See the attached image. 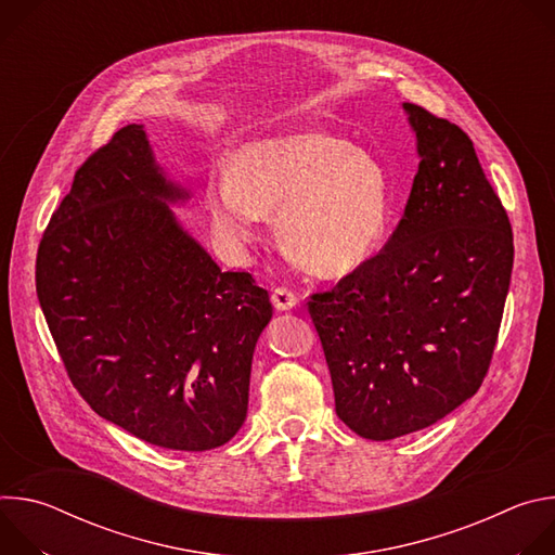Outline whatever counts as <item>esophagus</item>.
I'll return each mask as SVG.
<instances>
[{"label":"esophagus","instance_id":"esophagus-1","mask_svg":"<svg viewBox=\"0 0 555 555\" xmlns=\"http://www.w3.org/2000/svg\"><path fill=\"white\" fill-rule=\"evenodd\" d=\"M272 305L279 311H287V309H294L298 305V296L287 287H276L274 294H272Z\"/></svg>","mask_w":555,"mask_h":555}]
</instances>
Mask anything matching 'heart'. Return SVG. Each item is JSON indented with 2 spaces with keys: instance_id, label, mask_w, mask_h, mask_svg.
I'll return each instance as SVG.
<instances>
[{
  "instance_id": "1",
  "label": "heart",
  "mask_w": 555,
  "mask_h": 555,
  "mask_svg": "<svg viewBox=\"0 0 555 555\" xmlns=\"http://www.w3.org/2000/svg\"><path fill=\"white\" fill-rule=\"evenodd\" d=\"M279 209L281 244L321 276L358 270L377 250L390 208L386 169L364 149L325 131L253 140L234 153L232 173L208 180L215 234L244 250Z\"/></svg>"
}]
</instances>
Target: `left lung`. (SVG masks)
I'll return each mask as SVG.
<instances>
[{"mask_svg":"<svg viewBox=\"0 0 555 555\" xmlns=\"http://www.w3.org/2000/svg\"><path fill=\"white\" fill-rule=\"evenodd\" d=\"M420 169L384 250L307 302L336 415L388 441L443 420L479 390L514 266L507 212L472 140L404 103Z\"/></svg>","mask_w":555,"mask_h":555,"instance_id":"8db88e82","label":"left lung"}]
</instances>
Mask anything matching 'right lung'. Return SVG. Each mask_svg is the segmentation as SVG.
<instances>
[{"instance_id":"obj_1","label":"right lung","mask_w":555,"mask_h":555,"mask_svg":"<svg viewBox=\"0 0 555 555\" xmlns=\"http://www.w3.org/2000/svg\"><path fill=\"white\" fill-rule=\"evenodd\" d=\"M191 193L127 125L76 171L37 253V296L65 371L103 420L202 452L246 422L268 289L221 272L171 204Z\"/></svg>"}]
</instances>
